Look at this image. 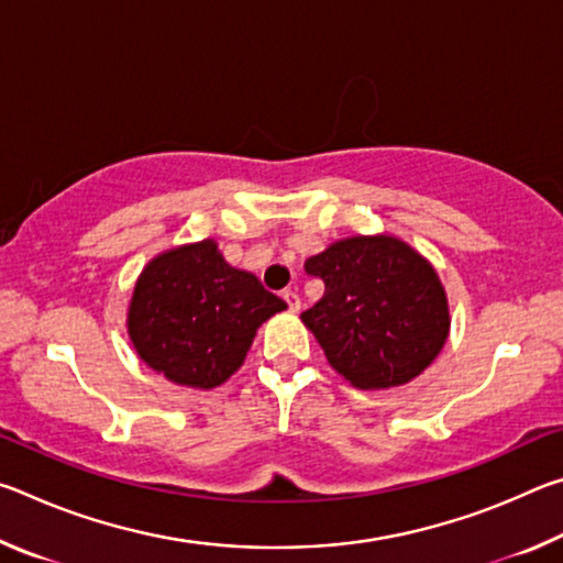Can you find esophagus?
I'll return each mask as SVG.
<instances>
[{
  "label": "esophagus",
  "mask_w": 563,
  "mask_h": 563,
  "mask_svg": "<svg viewBox=\"0 0 563 563\" xmlns=\"http://www.w3.org/2000/svg\"><path fill=\"white\" fill-rule=\"evenodd\" d=\"M283 300L288 302L290 312H298V310H300V295L295 292V290H285V292H283Z\"/></svg>",
  "instance_id": "esophagus-1"
}]
</instances>
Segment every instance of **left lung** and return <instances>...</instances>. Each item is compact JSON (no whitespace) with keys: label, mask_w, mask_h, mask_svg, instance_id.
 I'll use <instances>...</instances> for the list:
<instances>
[{"label":"left lung","mask_w":563,"mask_h":563,"mask_svg":"<svg viewBox=\"0 0 563 563\" xmlns=\"http://www.w3.org/2000/svg\"><path fill=\"white\" fill-rule=\"evenodd\" d=\"M325 283L300 320L335 373L357 389L412 383L450 338V300L434 265L402 238L350 235L305 261Z\"/></svg>","instance_id":"8db88e82"}]
</instances>
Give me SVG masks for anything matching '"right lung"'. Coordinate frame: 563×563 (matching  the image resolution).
<instances>
[{
	"label": "right lung",
	"instance_id": "add662e5",
	"mask_svg": "<svg viewBox=\"0 0 563 563\" xmlns=\"http://www.w3.org/2000/svg\"><path fill=\"white\" fill-rule=\"evenodd\" d=\"M285 308L206 238L146 263L133 285L126 330L136 355L168 383L213 389L238 373L255 332Z\"/></svg>",
	"mask_w": 563,
	"mask_h": 563
}]
</instances>
